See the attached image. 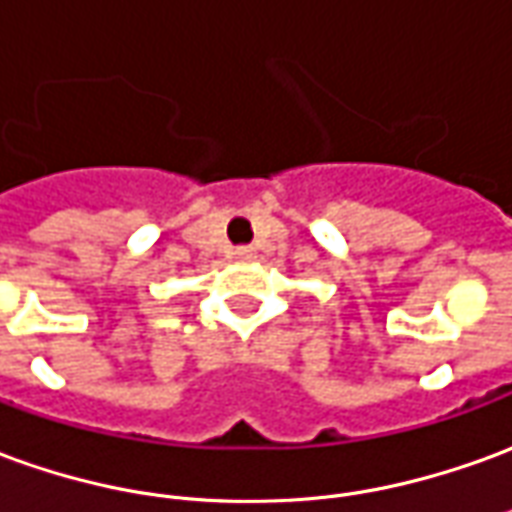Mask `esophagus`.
<instances>
[{
	"mask_svg": "<svg viewBox=\"0 0 512 512\" xmlns=\"http://www.w3.org/2000/svg\"><path fill=\"white\" fill-rule=\"evenodd\" d=\"M232 255L238 257V260H252V257H255V252H252L249 246H238V249H235Z\"/></svg>",
	"mask_w": 512,
	"mask_h": 512,
	"instance_id": "obj_1",
	"label": "esophagus"
}]
</instances>
